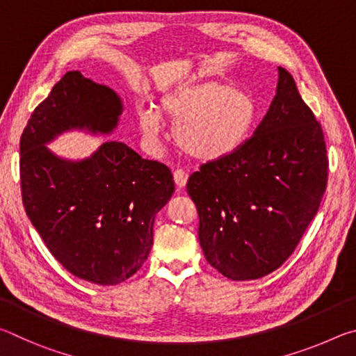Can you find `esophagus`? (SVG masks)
Masks as SVG:
<instances>
[{"mask_svg":"<svg viewBox=\"0 0 356 356\" xmlns=\"http://www.w3.org/2000/svg\"><path fill=\"white\" fill-rule=\"evenodd\" d=\"M174 176V182H176L177 188H184L186 185V179H188V174H186L184 170H176L172 172Z\"/></svg>","mask_w":356,"mask_h":356,"instance_id":"1","label":"esophagus"}]
</instances>
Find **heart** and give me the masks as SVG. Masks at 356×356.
Masks as SVG:
<instances>
[{
	"mask_svg": "<svg viewBox=\"0 0 356 356\" xmlns=\"http://www.w3.org/2000/svg\"><path fill=\"white\" fill-rule=\"evenodd\" d=\"M160 113L176 124L174 140L179 149L209 161L225 159L243 146L257 122L259 105L251 94L209 80L168 94ZM140 127L144 136L156 138L161 129L159 111L143 110Z\"/></svg>",
	"mask_w": 356,
	"mask_h": 356,
	"instance_id": "heart-1",
	"label": "heart"
}]
</instances>
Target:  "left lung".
I'll use <instances>...</instances> for the list:
<instances>
[{
  "label": "left lung",
  "instance_id": "left-lung-1",
  "mask_svg": "<svg viewBox=\"0 0 356 356\" xmlns=\"http://www.w3.org/2000/svg\"><path fill=\"white\" fill-rule=\"evenodd\" d=\"M278 72L276 95L254 135L234 154L201 165L186 182L204 256L232 281L259 280L280 268L327 188L322 125L292 75Z\"/></svg>",
  "mask_w": 356,
  "mask_h": 356
}]
</instances>
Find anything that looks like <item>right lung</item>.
Instances as JSON below:
<instances>
[{
  "mask_svg": "<svg viewBox=\"0 0 356 356\" xmlns=\"http://www.w3.org/2000/svg\"><path fill=\"white\" fill-rule=\"evenodd\" d=\"M120 113L113 89L72 70L35 106L20 138L26 215L67 272L100 286L124 282L146 262L155 215L174 193L171 170L119 141L83 161L58 159L45 143L69 129L110 134Z\"/></svg>",
  "mask_w": 356,
  "mask_h": 356,
  "instance_id": "right-lung-1",
  "label": "right lung"
}]
</instances>
